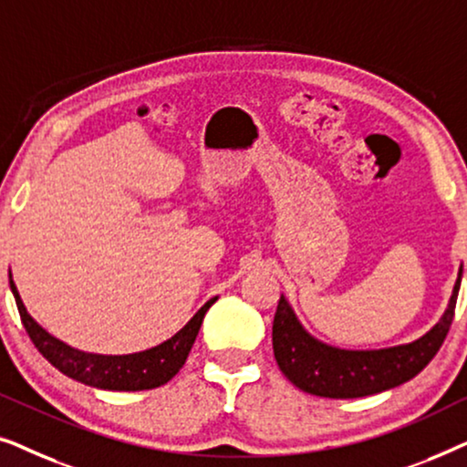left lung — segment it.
<instances>
[{
    "label": "left lung",
    "mask_w": 467,
    "mask_h": 467,
    "mask_svg": "<svg viewBox=\"0 0 467 467\" xmlns=\"http://www.w3.org/2000/svg\"><path fill=\"white\" fill-rule=\"evenodd\" d=\"M462 270L449 308L423 337L410 344L380 350H342L318 342L299 325L285 297L278 299L272 325V347L286 379L302 391L318 398H366L410 380L430 363L449 334Z\"/></svg>",
    "instance_id": "8db88e82"
}]
</instances>
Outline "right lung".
Returning a JSON list of instances; mask_svg holds the SVG:
<instances>
[{"instance_id":"obj_1","label":"right lung","mask_w":467,"mask_h":467,"mask_svg":"<svg viewBox=\"0 0 467 467\" xmlns=\"http://www.w3.org/2000/svg\"><path fill=\"white\" fill-rule=\"evenodd\" d=\"M10 289L15 293L18 315H21V321L36 348L69 379L88 387L108 389V391H144V389L161 387L174 379L178 369L187 361L203 317H206L210 306L216 302V297H213L210 302L203 304L202 310H197V315L176 336H171L170 340H165L155 348L133 355H93L67 347V344L57 340L47 329L37 325L25 308L15 280H12V274Z\"/></svg>"}]
</instances>
